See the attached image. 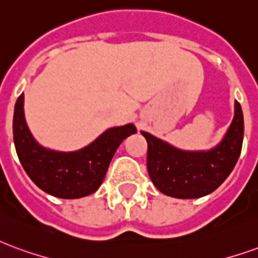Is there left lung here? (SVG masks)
<instances>
[{
  "label": "left lung",
  "instance_id": "8db88e82",
  "mask_svg": "<svg viewBox=\"0 0 258 258\" xmlns=\"http://www.w3.org/2000/svg\"><path fill=\"white\" fill-rule=\"evenodd\" d=\"M243 113L235 102V117L221 144L209 152H184L144 133L148 142V173L162 194L196 199L216 190L238 162L243 144Z\"/></svg>",
  "mask_w": 258,
  "mask_h": 258
}]
</instances>
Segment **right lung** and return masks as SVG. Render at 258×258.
I'll list each match as a JSON object with an SVG mask.
<instances>
[{"label":"right lung","instance_id":"add662e5","mask_svg":"<svg viewBox=\"0 0 258 258\" xmlns=\"http://www.w3.org/2000/svg\"><path fill=\"white\" fill-rule=\"evenodd\" d=\"M133 124L107 130L91 145L77 152H55L38 145L27 128L23 112V94L14 112V142L27 175L47 194L62 199H79L94 194L106 175L114 152L128 135Z\"/></svg>","mask_w":258,"mask_h":258}]
</instances>
